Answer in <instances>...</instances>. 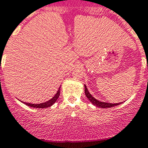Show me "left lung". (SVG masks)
Segmentation results:
<instances>
[{"instance_id":"1","label":"left lung","mask_w":148,"mask_h":148,"mask_svg":"<svg viewBox=\"0 0 148 148\" xmlns=\"http://www.w3.org/2000/svg\"><path fill=\"white\" fill-rule=\"evenodd\" d=\"M84 88H85V94L86 97L88 98V100L91 102L94 105L97 107H99V108H112V107H115V106H117V105H119L121 103H115V104H112V103H108V102H100V101L97 100V99L94 97L88 92V88H86V86L84 84Z\"/></svg>"}]
</instances>
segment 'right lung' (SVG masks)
<instances>
[{
	"label": "right lung",
	"instance_id": "right-lung-1",
	"mask_svg": "<svg viewBox=\"0 0 148 148\" xmlns=\"http://www.w3.org/2000/svg\"><path fill=\"white\" fill-rule=\"evenodd\" d=\"M60 94V87L59 88L58 91L56 93V94L54 95L53 97L51 98V99H49V101L47 102H43V103H40V104H31V103H27V102H23L25 105H27V106L31 107V108H49V107H51L52 105H54V103L56 102V101L57 100V99L59 98Z\"/></svg>",
	"mask_w": 148,
	"mask_h": 148
}]
</instances>
